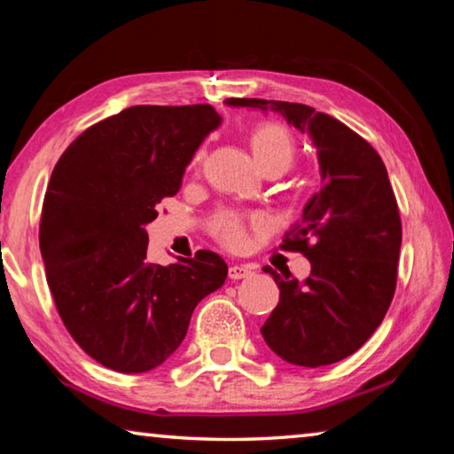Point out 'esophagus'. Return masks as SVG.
Wrapping results in <instances>:
<instances>
[{
	"instance_id": "esophagus-1",
	"label": "esophagus",
	"mask_w": 454,
	"mask_h": 454,
	"mask_svg": "<svg viewBox=\"0 0 454 454\" xmlns=\"http://www.w3.org/2000/svg\"><path fill=\"white\" fill-rule=\"evenodd\" d=\"M252 274V270L248 266H242V264H234V266H230L228 268V276L232 280H242V278H246V276H250Z\"/></svg>"
}]
</instances>
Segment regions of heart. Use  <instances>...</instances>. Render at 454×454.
<instances>
[{
	"mask_svg": "<svg viewBox=\"0 0 454 454\" xmlns=\"http://www.w3.org/2000/svg\"><path fill=\"white\" fill-rule=\"evenodd\" d=\"M250 148L254 153L256 162L266 170L272 168H280V170H288L290 164L294 162L296 156V140L290 129L280 124V121H262L250 132ZM204 160V152L200 150L194 156V170H198ZM250 224H262V218L252 216L246 218L244 214H238L232 210H222L214 214L210 220V234L216 238L220 244L228 246V248H242L248 240V226Z\"/></svg>",
	"mask_w": 454,
	"mask_h": 454,
	"instance_id": "1",
	"label": "heart"
}]
</instances>
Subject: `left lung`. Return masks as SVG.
Returning a JSON list of instances; mask_svg holds the SVG:
<instances>
[{
  "label": "left lung",
  "instance_id": "8db88e82",
  "mask_svg": "<svg viewBox=\"0 0 454 454\" xmlns=\"http://www.w3.org/2000/svg\"><path fill=\"white\" fill-rule=\"evenodd\" d=\"M230 104L280 112L317 145L322 188L282 244L309 258L312 270L298 282L264 266L280 301L260 333L290 364L338 363L372 336L395 296L403 226L387 168L364 137L310 106L258 98Z\"/></svg>",
  "mask_w": 454,
  "mask_h": 454
}]
</instances>
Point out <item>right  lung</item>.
<instances>
[{"label":"right lung","instance_id":"right-lung-1","mask_svg":"<svg viewBox=\"0 0 454 454\" xmlns=\"http://www.w3.org/2000/svg\"><path fill=\"white\" fill-rule=\"evenodd\" d=\"M220 121L208 104L132 106L82 132L53 168L40 222L45 278L67 333L106 368L162 364L196 304L226 280L210 250L170 266L145 258V224Z\"/></svg>","mask_w":454,"mask_h":454}]
</instances>
